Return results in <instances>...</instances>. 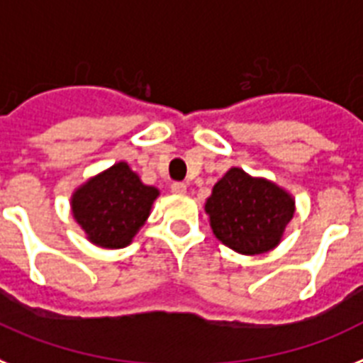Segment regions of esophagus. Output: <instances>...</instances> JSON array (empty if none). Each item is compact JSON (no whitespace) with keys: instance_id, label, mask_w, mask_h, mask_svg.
<instances>
[{"instance_id":"obj_1","label":"esophagus","mask_w":363,"mask_h":363,"mask_svg":"<svg viewBox=\"0 0 363 363\" xmlns=\"http://www.w3.org/2000/svg\"><path fill=\"white\" fill-rule=\"evenodd\" d=\"M170 191L176 194H184L185 191H187V185L182 184V182H174V184L170 185Z\"/></svg>"}]
</instances>
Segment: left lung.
Instances as JSON below:
<instances>
[{"mask_svg":"<svg viewBox=\"0 0 363 363\" xmlns=\"http://www.w3.org/2000/svg\"><path fill=\"white\" fill-rule=\"evenodd\" d=\"M206 211L218 241L239 254H263L278 245L295 202L271 182L230 169L215 184Z\"/></svg>","mask_w":363,"mask_h":363,"instance_id":"left-lung-1","label":"left lung"}]
</instances>
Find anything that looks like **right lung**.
<instances>
[{"mask_svg":"<svg viewBox=\"0 0 363 363\" xmlns=\"http://www.w3.org/2000/svg\"><path fill=\"white\" fill-rule=\"evenodd\" d=\"M157 189L139 179L128 163H116L77 189L72 211L94 245L122 248L145 224Z\"/></svg>","mask_w":363,"mask_h":363,"instance_id":"obj_1","label":"right lung"}]
</instances>
